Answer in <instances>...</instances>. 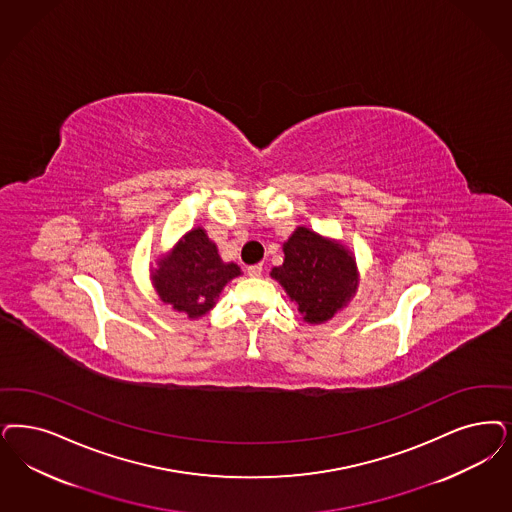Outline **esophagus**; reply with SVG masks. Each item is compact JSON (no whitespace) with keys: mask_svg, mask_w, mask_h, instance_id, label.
I'll use <instances>...</instances> for the list:
<instances>
[{"mask_svg":"<svg viewBox=\"0 0 512 512\" xmlns=\"http://www.w3.org/2000/svg\"><path fill=\"white\" fill-rule=\"evenodd\" d=\"M247 274H249L251 278H259V276L263 274V265L247 266Z\"/></svg>","mask_w":512,"mask_h":512,"instance_id":"1","label":"esophagus"}]
</instances>
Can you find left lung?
I'll return each instance as SVG.
<instances>
[{
  "label": "left lung",
  "mask_w": 512,
  "mask_h": 512,
  "mask_svg": "<svg viewBox=\"0 0 512 512\" xmlns=\"http://www.w3.org/2000/svg\"><path fill=\"white\" fill-rule=\"evenodd\" d=\"M282 266L270 276L280 282L306 323H325L353 299L359 283L355 257L348 247L297 227L283 244Z\"/></svg>",
  "instance_id": "obj_1"
}]
</instances>
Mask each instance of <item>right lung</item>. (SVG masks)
I'll use <instances>...</instances> for the list:
<instances>
[{
	"instance_id": "right-lung-1",
	"label": "right lung",
	"mask_w": 512,
	"mask_h": 512,
	"mask_svg": "<svg viewBox=\"0 0 512 512\" xmlns=\"http://www.w3.org/2000/svg\"><path fill=\"white\" fill-rule=\"evenodd\" d=\"M157 265L151 280L160 300L191 319L208 314L223 287L242 274L240 266L223 263L202 227L189 230Z\"/></svg>"
}]
</instances>
